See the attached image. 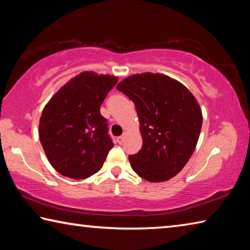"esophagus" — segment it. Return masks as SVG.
<instances>
[{
  "label": "esophagus",
  "instance_id": "1",
  "mask_svg": "<svg viewBox=\"0 0 250 250\" xmlns=\"http://www.w3.org/2000/svg\"><path fill=\"white\" fill-rule=\"evenodd\" d=\"M124 140H125L124 135H120V137L117 138V142L119 143V145H122V142H124Z\"/></svg>",
  "mask_w": 250,
  "mask_h": 250
}]
</instances>
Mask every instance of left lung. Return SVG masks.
<instances>
[{
  "label": "left lung",
  "instance_id": "obj_1",
  "mask_svg": "<svg viewBox=\"0 0 250 250\" xmlns=\"http://www.w3.org/2000/svg\"><path fill=\"white\" fill-rule=\"evenodd\" d=\"M117 89L133 101L142 135L141 150L129 156L132 170L149 182L172 179L188 162L201 133L203 116L184 84L162 74L132 75Z\"/></svg>",
  "mask_w": 250,
  "mask_h": 250
}]
</instances>
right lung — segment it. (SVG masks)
<instances>
[{
	"label": "right lung",
	"mask_w": 250,
	"mask_h": 250,
	"mask_svg": "<svg viewBox=\"0 0 250 250\" xmlns=\"http://www.w3.org/2000/svg\"><path fill=\"white\" fill-rule=\"evenodd\" d=\"M118 78L83 71L66 83L42 112L40 140L59 174L87 179L103 167L113 143L100 105Z\"/></svg>",
	"instance_id": "1"
}]
</instances>
